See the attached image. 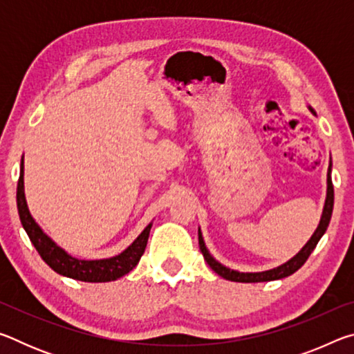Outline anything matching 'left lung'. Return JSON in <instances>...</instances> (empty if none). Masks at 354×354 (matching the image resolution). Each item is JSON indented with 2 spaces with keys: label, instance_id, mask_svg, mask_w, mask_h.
Wrapping results in <instances>:
<instances>
[{
  "label": "left lung",
  "instance_id": "obj_1",
  "mask_svg": "<svg viewBox=\"0 0 354 354\" xmlns=\"http://www.w3.org/2000/svg\"><path fill=\"white\" fill-rule=\"evenodd\" d=\"M310 112L315 113L313 107H309ZM333 206H334V187H333V181H331V162H329L328 167V190H326V200H325V207H323V214L320 218V223L317 226L315 232L313 237L309 239V242L304 245V247L299 250V253L297 256H293L290 261H287L283 266H279L277 268H272V270L267 272H259V273H241L236 270H231L225 266H221L220 262H217L214 257L209 254V251L205 245V241H203L201 231L198 230V242H200V250L203 256H205V261L207 262V266L212 268V270L220 274L221 278H225L227 281H236V283H263V281H274V279H281L286 277H290L292 273H295L299 267L303 266L304 262L308 261V257L313 253L314 248L317 247V243L322 239V236L325 234L326 227L329 225V220H331V214H333Z\"/></svg>",
  "mask_w": 354,
  "mask_h": 354
}]
</instances>
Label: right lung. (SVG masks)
Segmentation results:
<instances>
[{
  "instance_id": "obj_1",
  "label": "right lung",
  "mask_w": 354,
  "mask_h": 354,
  "mask_svg": "<svg viewBox=\"0 0 354 354\" xmlns=\"http://www.w3.org/2000/svg\"><path fill=\"white\" fill-rule=\"evenodd\" d=\"M17 207H19L21 225L31 239L35 250L39 251L41 259L50 266L56 273L62 277H68L84 283H107V281H115L124 277L139 263L140 257L145 251L149 230V223L142 234L129 245V247L120 253L118 256L109 257V259L100 261H81L70 256L68 253L57 247V245L48 237L41 227L35 223V220L29 214V209L25 198V185H23V159L20 167L19 185H17Z\"/></svg>"
}]
</instances>
